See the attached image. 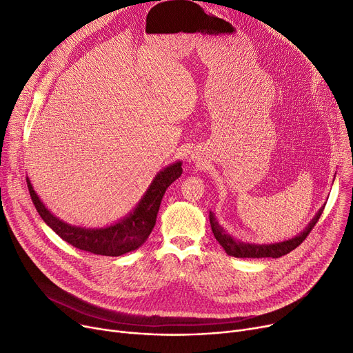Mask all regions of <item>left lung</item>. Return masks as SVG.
I'll list each match as a JSON object with an SVG mask.
<instances>
[{
    "label": "left lung",
    "instance_id": "8db88e82",
    "mask_svg": "<svg viewBox=\"0 0 353 353\" xmlns=\"http://www.w3.org/2000/svg\"><path fill=\"white\" fill-rule=\"evenodd\" d=\"M325 206H322L318 213L314 214V217L310 220V223L303 229V232H301L299 234H296L294 237L285 240V242H279V243H270V245H256V243H248V242H240V240L234 239L233 236H230L229 233H226V230L219 225V221L216 220V216L213 212H210L209 219H210V226H212V232L216 237L217 242L220 243V246L226 250V253L229 256L233 257H273L277 259L281 256L288 254L289 252H292L293 249L298 248L303 240L307 237V234L310 233V230L313 229V226L318 223V220L323 212Z\"/></svg>",
    "mask_w": 353,
    "mask_h": 353
}]
</instances>
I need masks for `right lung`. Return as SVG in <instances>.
<instances>
[{
  "instance_id": "right-lung-1",
  "label": "right lung",
  "mask_w": 353,
  "mask_h": 353,
  "mask_svg": "<svg viewBox=\"0 0 353 353\" xmlns=\"http://www.w3.org/2000/svg\"><path fill=\"white\" fill-rule=\"evenodd\" d=\"M181 173V161L165 165L156 174L136 208L116 223L105 228H81L65 223L46 208L39 194L35 193L28 177L27 186L37 212L67 243L94 254L121 256L139 249L145 242L156 225L160 203L167 188L177 180Z\"/></svg>"
}]
</instances>
